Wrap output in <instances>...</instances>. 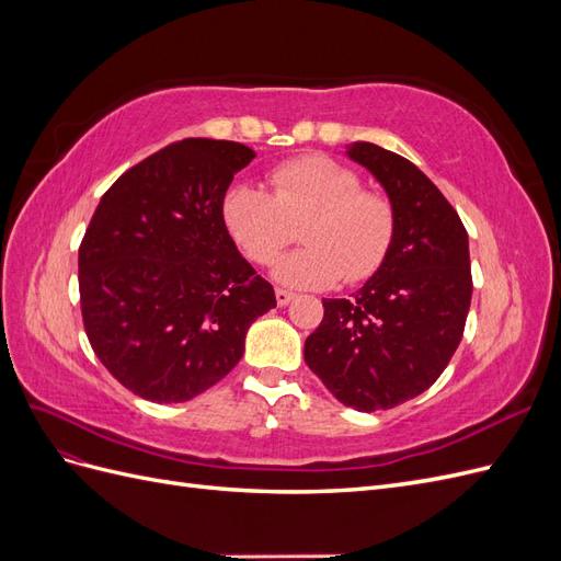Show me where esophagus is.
<instances>
[{
    "mask_svg": "<svg viewBox=\"0 0 561 561\" xmlns=\"http://www.w3.org/2000/svg\"><path fill=\"white\" fill-rule=\"evenodd\" d=\"M293 299H295V293L283 290V287H276V301H278V307H285V304H290Z\"/></svg>",
    "mask_w": 561,
    "mask_h": 561,
    "instance_id": "esophagus-1",
    "label": "esophagus"
}]
</instances>
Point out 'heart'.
Returning a JSON list of instances; mask_svg holds the SVG:
<instances>
[{"label": "heart", "mask_w": 561, "mask_h": 561, "mask_svg": "<svg viewBox=\"0 0 561 561\" xmlns=\"http://www.w3.org/2000/svg\"><path fill=\"white\" fill-rule=\"evenodd\" d=\"M268 186H233L222 201L225 227L252 264H274L299 225L307 248L276 266L280 283L328 287L342 278L353 285L383 264L396 208L381 192L363 190L353 168L320 154L299 157L271 168Z\"/></svg>", "instance_id": "obj_1"}]
</instances>
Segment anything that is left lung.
I'll list each match as a JSON object with an SVG mask.
<instances>
[{
    "mask_svg": "<svg viewBox=\"0 0 561 561\" xmlns=\"http://www.w3.org/2000/svg\"><path fill=\"white\" fill-rule=\"evenodd\" d=\"M348 157L383 184L396 236L358 293L322 299L304 360L339 402L381 412L431 388L461 344L472 297L468 231L412 161L371 142H355Z\"/></svg>",
    "mask_w": 561,
    "mask_h": 561,
    "instance_id": "8db88e82",
    "label": "left lung"
}]
</instances>
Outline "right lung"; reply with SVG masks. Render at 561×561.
<instances>
[{
    "instance_id": "obj_1",
    "label": "right lung",
    "mask_w": 561,
    "mask_h": 561,
    "mask_svg": "<svg viewBox=\"0 0 561 561\" xmlns=\"http://www.w3.org/2000/svg\"><path fill=\"white\" fill-rule=\"evenodd\" d=\"M241 142L186 138L135 163L100 198L79 245L87 336L110 375L151 402L225 379L250 322L276 307L225 227Z\"/></svg>"
}]
</instances>
